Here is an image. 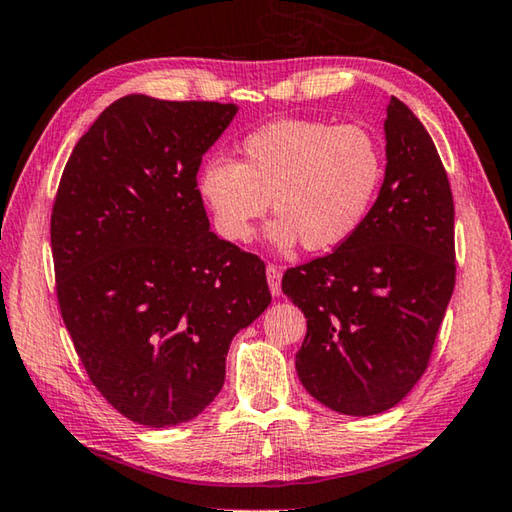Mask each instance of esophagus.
I'll return each instance as SVG.
<instances>
[{"label":"esophagus","instance_id":"1","mask_svg":"<svg viewBox=\"0 0 512 512\" xmlns=\"http://www.w3.org/2000/svg\"><path fill=\"white\" fill-rule=\"evenodd\" d=\"M267 285L274 296L281 294V267L267 265Z\"/></svg>","mask_w":512,"mask_h":512}]
</instances>
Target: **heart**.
Returning a JSON list of instances; mask_svg holds the SVG:
<instances>
[{
	"label": "heart",
	"instance_id": "1",
	"mask_svg": "<svg viewBox=\"0 0 512 512\" xmlns=\"http://www.w3.org/2000/svg\"><path fill=\"white\" fill-rule=\"evenodd\" d=\"M383 180V153L356 124L278 120L240 142V162L209 158L198 194L229 243H247L274 202L267 236L278 247L301 240L307 252L347 243L370 216Z\"/></svg>",
	"mask_w": 512,
	"mask_h": 512
}]
</instances>
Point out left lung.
Listing matches in <instances>:
<instances>
[{
  "instance_id": "8db88e82",
  "label": "left lung",
  "mask_w": 512,
  "mask_h": 512,
  "mask_svg": "<svg viewBox=\"0 0 512 512\" xmlns=\"http://www.w3.org/2000/svg\"><path fill=\"white\" fill-rule=\"evenodd\" d=\"M385 156L361 229L283 276V294L307 318L298 379L323 406L352 417L394 408L421 379L457 274L448 173L397 98L385 118Z\"/></svg>"
}]
</instances>
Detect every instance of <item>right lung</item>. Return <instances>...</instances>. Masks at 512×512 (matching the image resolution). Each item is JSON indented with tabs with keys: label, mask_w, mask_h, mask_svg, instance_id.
<instances>
[{
	"label": "right lung",
	"mask_w": 512,
	"mask_h": 512,
	"mask_svg": "<svg viewBox=\"0 0 512 512\" xmlns=\"http://www.w3.org/2000/svg\"><path fill=\"white\" fill-rule=\"evenodd\" d=\"M234 104L124 95L75 144L51 214L55 292L91 383L147 428L191 421L231 339L272 303L265 263L209 231L205 151Z\"/></svg>",
	"instance_id": "1"
}]
</instances>
